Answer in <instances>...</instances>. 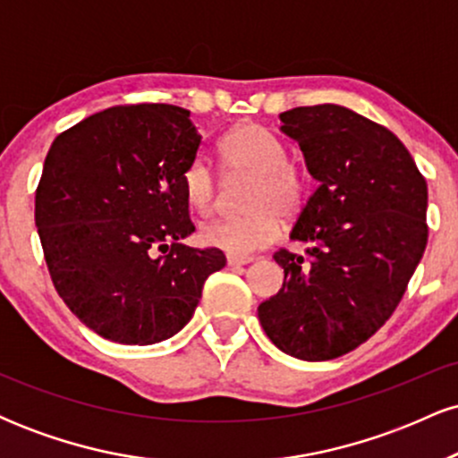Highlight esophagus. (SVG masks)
Returning <instances> with one entry per match:
<instances>
[{
  "instance_id": "esophagus-1",
  "label": "esophagus",
  "mask_w": 458,
  "mask_h": 458,
  "mask_svg": "<svg viewBox=\"0 0 458 458\" xmlns=\"http://www.w3.org/2000/svg\"><path fill=\"white\" fill-rule=\"evenodd\" d=\"M251 259L250 256H228V265L230 267H241V265H250Z\"/></svg>"
}]
</instances>
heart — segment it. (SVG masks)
Masks as SVG:
<instances>
[{
	"mask_svg": "<svg viewBox=\"0 0 458 458\" xmlns=\"http://www.w3.org/2000/svg\"><path fill=\"white\" fill-rule=\"evenodd\" d=\"M225 176H250L245 211L241 219H217L199 228V241L230 256H250L280 236V217L293 219L306 204V176L288 161L286 146L260 124H239L219 141ZM189 207L211 215L217 207L219 185L204 159L191 161L182 174Z\"/></svg>",
	"mask_w": 458,
	"mask_h": 458,
	"instance_id": "1",
	"label": "heart"
}]
</instances>
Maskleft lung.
<instances>
[{"mask_svg":"<svg viewBox=\"0 0 458 458\" xmlns=\"http://www.w3.org/2000/svg\"><path fill=\"white\" fill-rule=\"evenodd\" d=\"M318 182L293 225L308 256L273 254L284 284L259 306L265 334L303 361L366 343L392 317L427 247V181L403 141L343 105L280 114Z\"/></svg>","mask_w":458,"mask_h":458,"instance_id":"8db88e82","label":"left lung"}]
</instances>
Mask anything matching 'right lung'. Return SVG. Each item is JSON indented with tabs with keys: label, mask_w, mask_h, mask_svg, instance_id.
I'll list each match as a JSON object with an SVG mask.
<instances>
[{
	"label": "right lung",
	"mask_w": 458,
	"mask_h": 458,
	"mask_svg": "<svg viewBox=\"0 0 458 458\" xmlns=\"http://www.w3.org/2000/svg\"><path fill=\"white\" fill-rule=\"evenodd\" d=\"M189 109L109 107L60 133L36 189V228L57 295L118 344H157L191 320L222 250L193 233L182 174L202 144Z\"/></svg>",
	"instance_id": "right-lung-1"
}]
</instances>
